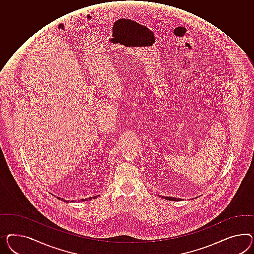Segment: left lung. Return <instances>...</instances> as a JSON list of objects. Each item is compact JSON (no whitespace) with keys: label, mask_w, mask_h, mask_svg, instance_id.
I'll return each mask as SVG.
<instances>
[{"label":"left lung","mask_w":254,"mask_h":254,"mask_svg":"<svg viewBox=\"0 0 254 254\" xmlns=\"http://www.w3.org/2000/svg\"><path fill=\"white\" fill-rule=\"evenodd\" d=\"M163 199H168V200H181V199H178V198H172V197H164L162 196Z\"/></svg>","instance_id":"8db88e82"}]
</instances>
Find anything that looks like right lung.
<instances>
[{
	"label": "right lung",
	"instance_id": "add662e5",
	"mask_svg": "<svg viewBox=\"0 0 254 254\" xmlns=\"http://www.w3.org/2000/svg\"><path fill=\"white\" fill-rule=\"evenodd\" d=\"M98 196H100V195H98ZM95 198H97V196H94V197H92V198H89V199H95ZM58 199H61V198H58ZM87 199H82V201H83V200H87ZM62 200H64V199H62Z\"/></svg>",
	"mask_w": 254,
	"mask_h": 254
}]
</instances>
